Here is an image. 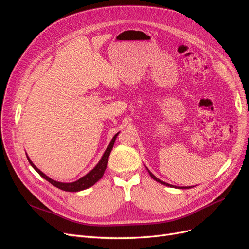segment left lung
Masks as SVG:
<instances>
[{
    "label": "left lung",
    "mask_w": 249,
    "mask_h": 249,
    "mask_svg": "<svg viewBox=\"0 0 249 249\" xmlns=\"http://www.w3.org/2000/svg\"><path fill=\"white\" fill-rule=\"evenodd\" d=\"M148 172H149V176L152 177L155 180H157V182H159V183H161V184H163V185H166V186H168V187H173V186H171V185H169V184H167V183H165V182H163V180H161V179H159L158 178H156L152 172H150L149 170H148ZM182 188H189V187H182Z\"/></svg>",
    "instance_id": "left-lung-1"
}]
</instances>
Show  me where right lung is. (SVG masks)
I'll return each mask as SVG.
<instances>
[{
    "label": "right lung",
    "instance_id": "add662e5",
    "mask_svg": "<svg viewBox=\"0 0 249 249\" xmlns=\"http://www.w3.org/2000/svg\"><path fill=\"white\" fill-rule=\"evenodd\" d=\"M117 135H118V133L115 135L114 137L112 138L109 146L107 147L106 152L104 153V155H103V157H102L101 161L99 162V164H97L96 166H95L91 171L88 172L85 177H83V178H79L78 180H76V182H73V183H60V182H57V180H54V179L50 178L49 177H47L46 175H44L43 172H41L38 168H37V167L35 166V165L31 162V160H30V158H29L28 156H27V158H28L29 163L31 164V166H32L37 172H38L39 175H40L44 179H47L48 182L51 183L53 186H55V187L59 188V189H61V190H63V191H69V192L81 191V190L87 189V188L93 186L96 182H99V180L102 178V177L104 176V172H105V170H106V167H107V165H108L109 156H110V153H111V150H112V148H113V145H114V142H115V139H116V137H117Z\"/></svg>",
    "mask_w": 249,
    "mask_h": 249
}]
</instances>
